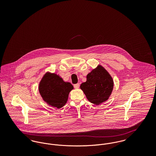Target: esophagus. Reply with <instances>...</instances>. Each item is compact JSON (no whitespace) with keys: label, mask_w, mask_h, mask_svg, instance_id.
Segmentation results:
<instances>
[{"label":"esophagus","mask_w":156,"mask_h":156,"mask_svg":"<svg viewBox=\"0 0 156 156\" xmlns=\"http://www.w3.org/2000/svg\"><path fill=\"white\" fill-rule=\"evenodd\" d=\"M74 86V88L75 89H78L79 87H80V83H76V84H75Z\"/></svg>","instance_id":"esophagus-1"}]
</instances>
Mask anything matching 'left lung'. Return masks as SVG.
Instances as JSON below:
<instances>
[{"instance_id": "1", "label": "left lung", "mask_w": 156, "mask_h": 156, "mask_svg": "<svg viewBox=\"0 0 156 156\" xmlns=\"http://www.w3.org/2000/svg\"><path fill=\"white\" fill-rule=\"evenodd\" d=\"M114 82L110 74L101 65H98L87 75V81L80 88L90 102L100 105L108 101L111 95Z\"/></svg>"}]
</instances>
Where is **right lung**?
<instances>
[{"label": "right lung", "instance_id": "right-lung-1", "mask_svg": "<svg viewBox=\"0 0 156 156\" xmlns=\"http://www.w3.org/2000/svg\"><path fill=\"white\" fill-rule=\"evenodd\" d=\"M73 85L55 73L47 72L38 85L39 93L43 100L49 106L58 109L63 107L68 101Z\"/></svg>", "mask_w": 156, "mask_h": 156}]
</instances>
